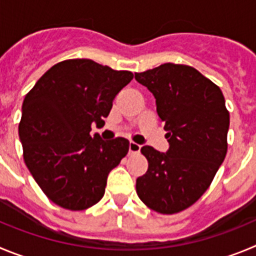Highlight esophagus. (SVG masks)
<instances>
[{
	"label": "esophagus",
	"mask_w": 256,
	"mask_h": 256,
	"mask_svg": "<svg viewBox=\"0 0 256 256\" xmlns=\"http://www.w3.org/2000/svg\"><path fill=\"white\" fill-rule=\"evenodd\" d=\"M140 149H142V145L138 144V142H130V144H128V152L130 153H139Z\"/></svg>",
	"instance_id": "1"
}]
</instances>
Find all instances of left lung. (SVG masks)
Returning a JSON list of instances; mask_svg holds the SVG:
<instances>
[{
	"label": "left lung",
	"mask_w": 256,
	"mask_h": 256,
	"mask_svg": "<svg viewBox=\"0 0 256 256\" xmlns=\"http://www.w3.org/2000/svg\"><path fill=\"white\" fill-rule=\"evenodd\" d=\"M153 93L164 124L167 153L142 148L148 171L138 177L136 192L148 208L174 214L190 208L208 190L227 154L230 112L218 85L196 68L163 64L135 74Z\"/></svg>",
	"instance_id": "left-lung-1"
}]
</instances>
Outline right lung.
Returning a JSON list of instances; mask_svg holds the SVG:
<instances>
[{
	"label": "right lung",
	"instance_id": "right-lung-1",
	"mask_svg": "<svg viewBox=\"0 0 256 256\" xmlns=\"http://www.w3.org/2000/svg\"><path fill=\"white\" fill-rule=\"evenodd\" d=\"M93 60H65L50 68L22 102L19 136L25 164L46 196L68 210H84L104 195L108 174L128 152V140L90 136L112 100L132 80Z\"/></svg>",
	"mask_w": 256,
	"mask_h": 256
}]
</instances>
